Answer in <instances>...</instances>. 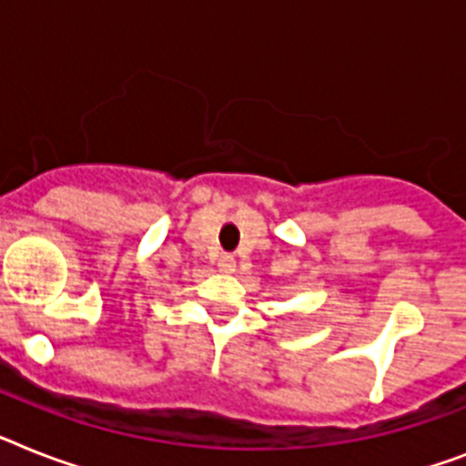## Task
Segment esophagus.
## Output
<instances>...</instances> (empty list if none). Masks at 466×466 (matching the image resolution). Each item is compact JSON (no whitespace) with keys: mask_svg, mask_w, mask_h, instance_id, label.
I'll list each match as a JSON object with an SVG mask.
<instances>
[{"mask_svg":"<svg viewBox=\"0 0 466 466\" xmlns=\"http://www.w3.org/2000/svg\"><path fill=\"white\" fill-rule=\"evenodd\" d=\"M218 270H220V272H234V270H237V260H234V256H229V253H222L220 258H218Z\"/></svg>","mask_w":466,"mask_h":466,"instance_id":"34e87169","label":"esophagus"}]
</instances>
